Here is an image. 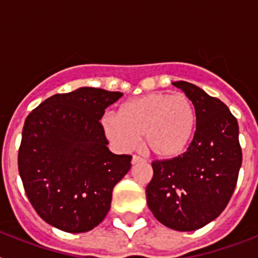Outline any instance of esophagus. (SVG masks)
Masks as SVG:
<instances>
[{"instance_id": "obj_1", "label": "esophagus", "mask_w": 258, "mask_h": 258, "mask_svg": "<svg viewBox=\"0 0 258 258\" xmlns=\"http://www.w3.org/2000/svg\"><path fill=\"white\" fill-rule=\"evenodd\" d=\"M143 161H145V159H142V157H140V156H137V155H134V156L132 157V164H133V165H136V164H138V163H143Z\"/></svg>"}]
</instances>
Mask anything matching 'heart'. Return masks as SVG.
I'll return each instance as SVG.
<instances>
[{
    "label": "heart",
    "instance_id": "heart-1",
    "mask_svg": "<svg viewBox=\"0 0 258 258\" xmlns=\"http://www.w3.org/2000/svg\"><path fill=\"white\" fill-rule=\"evenodd\" d=\"M102 131L118 151H132L143 136L146 150L157 159L183 155L197 132V113L184 94L151 93L118 107L117 116L102 118Z\"/></svg>",
    "mask_w": 258,
    "mask_h": 258
}]
</instances>
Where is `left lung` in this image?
<instances>
[{"instance_id":"obj_1","label":"left lung","mask_w":258,"mask_h":258,"mask_svg":"<svg viewBox=\"0 0 258 258\" xmlns=\"http://www.w3.org/2000/svg\"><path fill=\"white\" fill-rule=\"evenodd\" d=\"M172 84L192 102L197 132L183 155L152 163L154 177L146 198L164 226L194 231L216 220L235 190L241 166L239 125L226 104L199 86Z\"/></svg>"}]
</instances>
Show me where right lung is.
<instances>
[{
  "label": "right lung",
  "mask_w": 258,
  "mask_h": 258,
  "mask_svg": "<svg viewBox=\"0 0 258 258\" xmlns=\"http://www.w3.org/2000/svg\"><path fill=\"white\" fill-rule=\"evenodd\" d=\"M120 92L79 88L47 98L27 116L18 166L27 197L45 222L86 232L111 208L115 184L131 169V155L109 151L99 120Z\"/></svg>",
  "instance_id": "obj_1"
}]
</instances>
